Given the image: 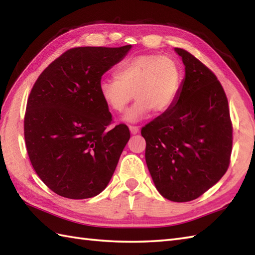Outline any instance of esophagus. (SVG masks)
I'll use <instances>...</instances> for the list:
<instances>
[{
	"label": "esophagus",
	"mask_w": 255,
	"mask_h": 255,
	"mask_svg": "<svg viewBox=\"0 0 255 255\" xmlns=\"http://www.w3.org/2000/svg\"><path fill=\"white\" fill-rule=\"evenodd\" d=\"M129 130L132 134H137L139 132V128L137 126H129Z\"/></svg>",
	"instance_id": "obj_1"
}]
</instances>
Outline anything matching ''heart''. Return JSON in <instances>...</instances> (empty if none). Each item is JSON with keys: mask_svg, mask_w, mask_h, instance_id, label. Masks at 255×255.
Segmentation results:
<instances>
[{"mask_svg": "<svg viewBox=\"0 0 255 255\" xmlns=\"http://www.w3.org/2000/svg\"><path fill=\"white\" fill-rule=\"evenodd\" d=\"M182 83L178 63L170 57L140 55L123 62L115 72V79L102 80L99 93L110 110L122 113L131 101L124 119L136 123L151 111L163 114L175 104Z\"/></svg>", "mask_w": 255, "mask_h": 255, "instance_id": "1", "label": "heart"}]
</instances>
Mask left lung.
Wrapping results in <instances>:
<instances>
[{"label":"left lung","instance_id":"8db88e82","mask_svg":"<svg viewBox=\"0 0 255 255\" xmlns=\"http://www.w3.org/2000/svg\"><path fill=\"white\" fill-rule=\"evenodd\" d=\"M174 50L185 66L180 93L171 110L145 125L141 134L158 192L184 203L208 191L228 170L232 124L216 75L188 51Z\"/></svg>","mask_w":255,"mask_h":255}]
</instances>
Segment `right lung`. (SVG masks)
<instances>
[{
  "mask_svg": "<svg viewBox=\"0 0 255 255\" xmlns=\"http://www.w3.org/2000/svg\"><path fill=\"white\" fill-rule=\"evenodd\" d=\"M130 48H72L32 86L24 119L27 153L37 175L62 197H94L115 172L130 132L123 124L108 128L112 114L99 84Z\"/></svg>",
  "mask_w": 255,
  "mask_h": 255,
  "instance_id": "obj_1",
  "label": "right lung"
}]
</instances>
